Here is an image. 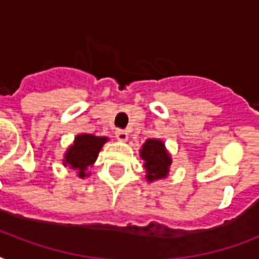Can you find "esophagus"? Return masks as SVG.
<instances>
[{
	"label": "esophagus",
	"instance_id": "obj_1",
	"mask_svg": "<svg viewBox=\"0 0 259 259\" xmlns=\"http://www.w3.org/2000/svg\"><path fill=\"white\" fill-rule=\"evenodd\" d=\"M115 137H117L118 141H126L129 137V133L123 129H117L115 130Z\"/></svg>",
	"mask_w": 259,
	"mask_h": 259
}]
</instances>
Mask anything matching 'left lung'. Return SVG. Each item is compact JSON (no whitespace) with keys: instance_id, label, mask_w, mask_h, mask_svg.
Listing matches in <instances>:
<instances>
[{"instance_id":"1","label":"left lung","mask_w":259,"mask_h":259,"mask_svg":"<svg viewBox=\"0 0 259 259\" xmlns=\"http://www.w3.org/2000/svg\"><path fill=\"white\" fill-rule=\"evenodd\" d=\"M141 157L145 161L144 168L146 169L148 181L157 180L165 177L169 172L170 157L165 152L164 144L160 140H148L141 150Z\"/></svg>"}]
</instances>
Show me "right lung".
I'll list each match as a JSON object with an SVG mask.
<instances>
[{"mask_svg":"<svg viewBox=\"0 0 259 259\" xmlns=\"http://www.w3.org/2000/svg\"><path fill=\"white\" fill-rule=\"evenodd\" d=\"M107 141L106 137H95L91 134H80L75 138L74 145L70 146L64 157V165H70L71 168L78 170L79 177L89 176L86 173L89 166L97 160L98 153L102 149L103 144Z\"/></svg>","mask_w":259,"mask_h":259,"instance_id":"1","label":"right lung"}]
</instances>
